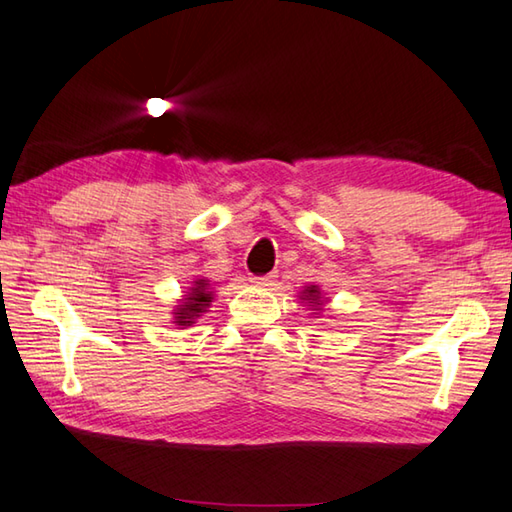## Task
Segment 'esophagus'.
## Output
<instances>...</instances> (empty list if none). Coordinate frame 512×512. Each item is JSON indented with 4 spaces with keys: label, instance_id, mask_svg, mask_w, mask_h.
Returning <instances> with one entry per match:
<instances>
[{
    "label": "esophagus",
    "instance_id": "1",
    "mask_svg": "<svg viewBox=\"0 0 512 512\" xmlns=\"http://www.w3.org/2000/svg\"><path fill=\"white\" fill-rule=\"evenodd\" d=\"M250 280V284H257V286H271L273 282H275V275L271 273V275H253V277H248Z\"/></svg>",
    "mask_w": 512,
    "mask_h": 512
}]
</instances>
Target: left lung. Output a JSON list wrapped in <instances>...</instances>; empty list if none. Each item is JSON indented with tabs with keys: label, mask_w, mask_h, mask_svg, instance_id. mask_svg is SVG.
I'll return each instance as SVG.
<instances>
[{
	"label": "left lung",
	"mask_w": 512,
	"mask_h": 512,
	"mask_svg": "<svg viewBox=\"0 0 512 512\" xmlns=\"http://www.w3.org/2000/svg\"><path fill=\"white\" fill-rule=\"evenodd\" d=\"M306 293H309L306 297H313V300H315V297H318V291H315V286H309V288H306ZM313 304H315V302H313Z\"/></svg>",
	"instance_id": "left-lung-1"
}]
</instances>
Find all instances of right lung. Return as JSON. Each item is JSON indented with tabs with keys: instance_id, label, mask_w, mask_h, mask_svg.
I'll return each instance as SVG.
<instances>
[{
	"instance_id": "right-lung-1",
	"label": "right lung",
	"mask_w": 512,
	"mask_h": 512,
	"mask_svg": "<svg viewBox=\"0 0 512 512\" xmlns=\"http://www.w3.org/2000/svg\"><path fill=\"white\" fill-rule=\"evenodd\" d=\"M208 302H212V297H210V291L206 286V280H199L197 288H192L190 297H185V302L181 304L183 309H179V313H176V322L192 324V320L197 318L203 309H206Z\"/></svg>"
}]
</instances>
